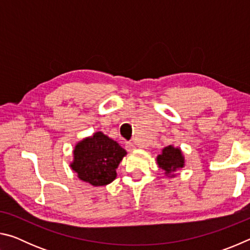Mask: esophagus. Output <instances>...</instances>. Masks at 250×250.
<instances>
[{
  "label": "esophagus",
  "instance_id": "1",
  "mask_svg": "<svg viewBox=\"0 0 250 250\" xmlns=\"http://www.w3.org/2000/svg\"><path fill=\"white\" fill-rule=\"evenodd\" d=\"M134 145H133V142H126L125 143V150L128 151V152H131V151H133L134 150Z\"/></svg>",
  "mask_w": 250,
  "mask_h": 250
}]
</instances>
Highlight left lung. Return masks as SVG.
Returning a JSON list of instances; mask_svg holds the SVG:
<instances>
[{"instance_id": "8db88e82", "label": "left lung", "mask_w": 250, "mask_h": 250, "mask_svg": "<svg viewBox=\"0 0 250 250\" xmlns=\"http://www.w3.org/2000/svg\"><path fill=\"white\" fill-rule=\"evenodd\" d=\"M156 163H158L159 167L164 171V174L167 176L174 177V172L184 167L185 159L180 147L168 146L164 147L162 153L158 155Z\"/></svg>"}]
</instances>
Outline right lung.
<instances>
[{"label": "right lung", "instance_id": "right-lung-1", "mask_svg": "<svg viewBox=\"0 0 250 250\" xmlns=\"http://www.w3.org/2000/svg\"><path fill=\"white\" fill-rule=\"evenodd\" d=\"M70 167L78 179L92 186L108 185L117 177V167L126 154L117 141L95 132L75 146Z\"/></svg>", "mask_w": 250, "mask_h": 250}]
</instances>
